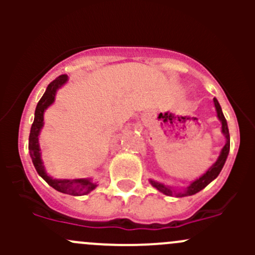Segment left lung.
<instances>
[{
	"label": "left lung",
	"mask_w": 255,
	"mask_h": 255,
	"mask_svg": "<svg viewBox=\"0 0 255 255\" xmlns=\"http://www.w3.org/2000/svg\"><path fill=\"white\" fill-rule=\"evenodd\" d=\"M213 102H215V107H216V112H217L218 120H220L221 123H222V133L225 134V137H226V144H225V146L222 148V150H221L220 156H218V159L216 160V163L213 164L210 169H208L204 175H201L199 179H196L195 181H192L191 184H190L187 187H185L182 191H175V190L171 189V187H169V186H166V185L160 184V182H158V181H154V180H149V181H150V184L153 185L156 190H159L160 192H163L164 195H168V196L184 197V196H191V195L197 194V192L201 191L202 189H205V187H206L211 181H213V180L218 176V174L221 173V170H222L223 165H225V163H226V159H227V156H228V153H230V132H228L227 121H226L225 116H223L222 109H221L217 99H213Z\"/></svg>",
	"instance_id": "left-lung-1"
}]
</instances>
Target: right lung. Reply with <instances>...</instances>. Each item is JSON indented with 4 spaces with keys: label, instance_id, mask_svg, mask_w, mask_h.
<instances>
[{
    "label": "right lung",
    "instance_id": "1",
    "mask_svg": "<svg viewBox=\"0 0 255 255\" xmlns=\"http://www.w3.org/2000/svg\"><path fill=\"white\" fill-rule=\"evenodd\" d=\"M68 81V75H60L58 76L54 81H51L48 85L47 90H45L44 95L42 99L38 102L37 107H35L34 112V121H33L32 128H30L29 133V144H28V149H29L30 158H32L33 165H34L35 170L39 174L45 181L50 185L53 189L56 191L63 192V194L73 195V196H81V195H86L91 192L95 187L97 186L96 182L92 181L91 179H53L49 176L45 171L44 165H43L42 156H40V146H39V135L40 130H42L43 126H44V112L45 110L50 106L55 100L56 91L63 86L65 82Z\"/></svg>",
    "mask_w": 255,
    "mask_h": 255
}]
</instances>
